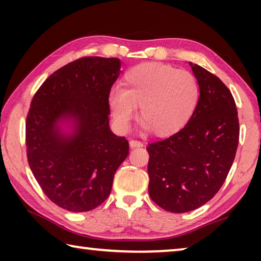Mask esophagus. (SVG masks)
Returning <instances> with one entry per match:
<instances>
[{
	"label": "esophagus",
	"instance_id": "esophagus-1",
	"mask_svg": "<svg viewBox=\"0 0 261 261\" xmlns=\"http://www.w3.org/2000/svg\"><path fill=\"white\" fill-rule=\"evenodd\" d=\"M129 146L132 148H134V147H142V146H144V144H142L141 141H139V140H130L129 141Z\"/></svg>",
	"mask_w": 261,
	"mask_h": 261
}]
</instances>
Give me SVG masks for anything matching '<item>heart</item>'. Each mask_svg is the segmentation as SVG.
<instances>
[{"label":"heart","instance_id":"1","mask_svg":"<svg viewBox=\"0 0 261 261\" xmlns=\"http://www.w3.org/2000/svg\"><path fill=\"white\" fill-rule=\"evenodd\" d=\"M201 88L195 74L162 63H144L124 73L122 90L110 92L115 126L126 130L139 107V120L155 137L176 134L197 110Z\"/></svg>","mask_w":261,"mask_h":261}]
</instances>
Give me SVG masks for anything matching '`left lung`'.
Instances as JSON below:
<instances>
[{
    "label": "left lung",
    "mask_w": 261,
    "mask_h": 261,
    "mask_svg": "<svg viewBox=\"0 0 261 261\" xmlns=\"http://www.w3.org/2000/svg\"><path fill=\"white\" fill-rule=\"evenodd\" d=\"M201 98L187 126L148 145V192L166 212L187 213L217 194L233 165L239 144L237 105L215 74L190 63Z\"/></svg>",
    "instance_id": "8db88e82"
}]
</instances>
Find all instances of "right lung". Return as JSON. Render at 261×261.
Returning <instances> with one entry per match:
<instances>
[{"label": "right lung", "mask_w": 261, "mask_h": 261, "mask_svg": "<svg viewBox=\"0 0 261 261\" xmlns=\"http://www.w3.org/2000/svg\"><path fill=\"white\" fill-rule=\"evenodd\" d=\"M117 58L83 57L53 72L35 92L26 120L27 159L44 194L73 213L108 198L114 174L129 153L109 128ZM67 122L71 132L60 124Z\"/></svg>", "instance_id": "right-lung-1"}]
</instances>
